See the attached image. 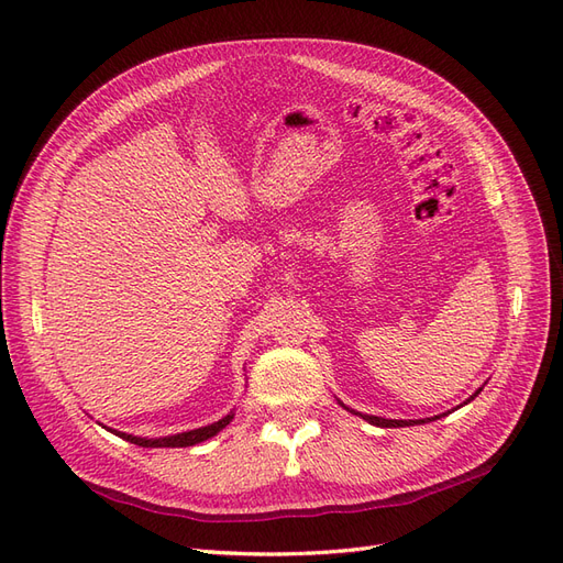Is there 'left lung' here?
<instances>
[{
  "label": "left lung",
  "mask_w": 563,
  "mask_h": 563,
  "mask_svg": "<svg viewBox=\"0 0 563 563\" xmlns=\"http://www.w3.org/2000/svg\"><path fill=\"white\" fill-rule=\"evenodd\" d=\"M479 395V391H474V397ZM472 397V399H474ZM371 424H378V428H406V424H416V420H385V418H378V416H364ZM430 420V418H428ZM418 422H424V420H418Z\"/></svg>",
  "instance_id": "left-lung-1"
}]
</instances>
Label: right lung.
I'll return each instance as SVG.
<instances>
[{
  "label": "right lung",
  "instance_id": "right-lung-1",
  "mask_svg": "<svg viewBox=\"0 0 563 563\" xmlns=\"http://www.w3.org/2000/svg\"><path fill=\"white\" fill-rule=\"evenodd\" d=\"M232 418L234 416L230 413L223 420L209 424V428L190 430V432H183V434H176V437H166V439H141V437H131V434H124V432H114V434L131 441V444H135V446H145V449H185V446H195V444H199V441H207V439L216 437Z\"/></svg>",
  "mask_w": 563,
  "mask_h": 563
}]
</instances>
